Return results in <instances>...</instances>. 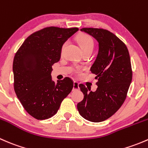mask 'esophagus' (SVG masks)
Returning a JSON list of instances; mask_svg holds the SVG:
<instances>
[{
    "label": "esophagus",
    "mask_w": 148,
    "mask_h": 148,
    "mask_svg": "<svg viewBox=\"0 0 148 148\" xmlns=\"http://www.w3.org/2000/svg\"><path fill=\"white\" fill-rule=\"evenodd\" d=\"M79 89V83L77 82H74V85H73V90H77Z\"/></svg>",
    "instance_id": "obj_1"
}]
</instances>
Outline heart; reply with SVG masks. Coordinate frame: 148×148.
I'll use <instances>...</instances> for the list:
<instances>
[{
	"label": "heart",
	"instance_id": "heart-1",
	"mask_svg": "<svg viewBox=\"0 0 148 148\" xmlns=\"http://www.w3.org/2000/svg\"><path fill=\"white\" fill-rule=\"evenodd\" d=\"M77 41H78V44L79 45L80 48L82 50V51H85L93 50L94 48V41L93 39H92V37L90 36L87 35V34H79V35L77 36ZM66 45V43H64V44L62 45V50L63 51L64 47Z\"/></svg>",
	"mask_w": 148,
	"mask_h": 148
}]
</instances>
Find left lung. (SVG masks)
<instances>
[{
	"label": "left lung",
	"instance_id": "left-lung-1",
	"mask_svg": "<svg viewBox=\"0 0 148 148\" xmlns=\"http://www.w3.org/2000/svg\"><path fill=\"white\" fill-rule=\"evenodd\" d=\"M81 31L97 41L98 53L90 68L96 74L95 92L79 84L84 99L77 104L82 117L93 122L112 116L122 105L132 82L130 57L126 45L114 34L102 28H84Z\"/></svg>",
	"mask_w": 148,
	"mask_h": 148
}]
</instances>
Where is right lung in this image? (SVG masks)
<instances>
[{"instance_id": "obj_1", "label": "right lung", "mask_w": 148, "mask_h": 148, "mask_svg": "<svg viewBox=\"0 0 148 148\" xmlns=\"http://www.w3.org/2000/svg\"><path fill=\"white\" fill-rule=\"evenodd\" d=\"M78 28L48 27L26 38L14 56V90L30 115L37 120L50 118L73 88L69 77L52 80V66L61 58L62 45Z\"/></svg>"}]
</instances>
